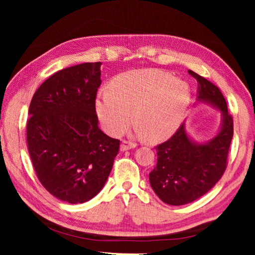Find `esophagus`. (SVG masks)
Here are the masks:
<instances>
[{"label": "esophagus", "instance_id": "1", "mask_svg": "<svg viewBox=\"0 0 255 255\" xmlns=\"http://www.w3.org/2000/svg\"><path fill=\"white\" fill-rule=\"evenodd\" d=\"M135 147H136V144L130 143V141H123V143L120 144V150H122V152H125V150H128L131 148H135Z\"/></svg>", "mask_w": 255, "mask_h": 255}]
</instances>
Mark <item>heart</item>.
<instances>
[{"label":"heart","instance_id":"obj_1","mask_svg":"<svg viewBox=\"0 0 255 255\" xmlns=\"http://www.w3.org/2000/svg\"><path fill=\"white\" fill-rule=\"evenodd\" d=\"M192 99L187 82L161 70H135L118 75L110 90H100L96 112L101 127L118 136L133 120L138 136L162 141L184 122Z\"/></svg>","mask_w":255,"mask_h":255}]
</instances>
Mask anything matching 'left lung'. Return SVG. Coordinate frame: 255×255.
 Segmentation results:
<instances>
[{
    "instance_id": "left-lung-1",
    "label": "left lung",
    "mask_w": 255,
    "mask_h": 255,
    "mask_svg": "<svg viewBox=\"0 0 255 255\" xmlns=\"http://www.w3.org/2000/svg\"><path fill=\"white\" fill-rule=\"evenodd\" d=\"M188 73L198 83L195 105L221 112V125L213 138L198 141L183 123L169 140L156 147L157 164L149 173V183L159 199L171 206L195 201L215 187L225 172L234 132L221 90L193 71Z\"/></svg>"
}]
</instances>
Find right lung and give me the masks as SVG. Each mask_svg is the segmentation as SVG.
I'll return each instance as SVG.
<instances>
[{
  "label": "right lung",
  "mask_w": 255,
  "mask_h": 255,
  "mask_svg": "<svg viewBox=\"0 0 255 255\" xmlns=\"http://www.w3.org/2000/svg\"><path fill=\"white\" fill-rule=\"evenodd\" d=\"M102 63H83L51 75L29 107L27 141L38 179L54 197L83 204L105 187L118 139L98 127L96 97Z\"/></svg>",
  "instance_id": "right-lung-1"
}]
</instances>
